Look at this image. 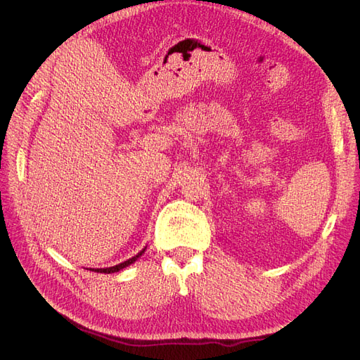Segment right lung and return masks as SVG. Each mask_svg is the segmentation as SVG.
Segmentation results:
<instances>
[{
  "instance_id": "right-lung-1",
  "label": "right lung",
  "mask_w": 360,
  "mask_h": 360,
  "mask_svg": "<svg viewBox=\"0 0 360 360\" xmlns=\"http://www.w3.org/2000/svg\"><path fill=\"white\" fill-rule=\"evenodd\" d=\"M147 250V247H144L137 255H134V257H131L129 259H127V261H124V262H120V264H117V266H113V267H106V269H90V271H94V273H105V274H110V273H118V271H121L122 269H125V267H128V266H131L132 262H136L143 254H144V251Z\"/></svg>"
}]
</instances>
